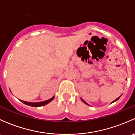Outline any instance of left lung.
I'll return each mask as SVG.
<instances>
[{
    "label": "left lung",
    "instance_id": "8db88e82",
    "mask_svg": "<svg viewBox=\"0 0 135 135\" xmlns=\"http://www.w3.org/2000/svg\"><path fill=\"white\" fill-rule=\"evenodd\" d=\"M120 97H121V96H120ZM120 97H118V98H117V99H115V100H114V101H112V103H114V102L117 101V100H118V99H119V98H120ZM81 100H82V101H83V102H84V103H85V104H88V105H89V104H88V103H86V102H85V100H83V99H81Z\"/></svg>",
    "mask_w": 135,
    "mask_h": 135
}]
</instances>
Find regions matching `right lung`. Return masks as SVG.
I'll return each instance as SVG.
<instances>
[{
    "label": "right lung",
    "instance_id": "1",
    "mask_svg": "<svg viewBox=\"0 0 135 135\" xmlns=\"http://www.w3.org/2000/svg\"><path fill=\"white\" fill-rule=\"evenodd\" d=\"M54 97L55 96H54L53 97H51V99H48L47 100H45V101H42V102H38V103H30V102H27V101H24V100H21L23 103L24 104H27L28 106H31V107H42V106H44L46 104H48L49 103H50L51 101H52L54 100Z\"/></svg>",
    "mask_w": 135,
    "mask_h": 135
}]
</instances>
